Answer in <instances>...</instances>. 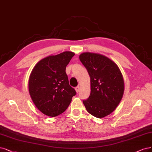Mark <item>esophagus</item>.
<instances>
[{
	"label": "esophagus",
	"instance_id": "esophagus-1",
	"mask_svg": "<svg viewBox=\"0 0 152 152\" xmlns=\"http://www.w3.org/2000/svg\"><path fill=\"white\" fill-rule=\"evenodd\" d=\"M75 89L76 92H77V93H78V92H79V91H80V87H79V86L76 87L75 88Z\"/></svg>",
	"mask_w": 152,
	"mask_h": 152
}]
</instances>
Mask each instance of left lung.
<instances>
[{"mask_svg": "<svg viewBox=\"0 0 152 152\" xmlns=\"http://www.w3.org/2000/svg\"><path fill=\"white\" fill-rule=\"evenodd\" d=\"M91 78L90 96L83 103L88 113L102 118L119 105L124 91L121 72L116 63L103 55L84 52L79 56Z\"/></svg>", "mask_w": 152, "mask_h": 152, "instance_id": "obj_1", "label": "left lung"}]
</instances>
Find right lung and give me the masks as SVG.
I'll return each instance as SVG.
<instances>
[{
  "instance_id": "1",
  "label": "right lung",
  "mask_w": 152,
  "mask_h": 152,
  "mask_svg": "<svg viewBox=\"0 0 152 152\" xmlns=\"http://www.w3.org/2000/svg\"><path fill=\"white\" fill-rule=\"evenodd\" d=\"M74 52L64 51L38 61L31 71L28 88L36 107L45 115L55 117L64 113L76 94L65 69Z\"/></svg>"
}]
</instances>
